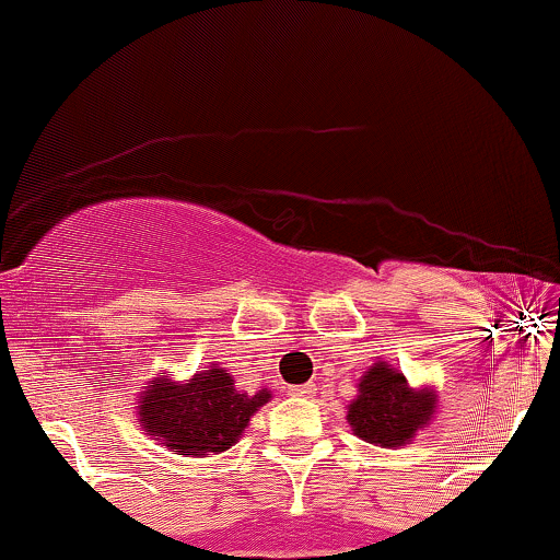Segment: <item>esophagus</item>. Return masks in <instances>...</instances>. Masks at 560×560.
Masks as SVG:
<instances>
[{"label":"esophagus","mask_w":560,"mask_h":560,"mask_svg":"<svg viewBox=\"0 0 560 560\" xmlns=\"http://www.w3.org/2000/svg\"><path fill=\"white\" fill-rule=\"evenodd\" d=\"M292 395H298V398H312L315 395V384H298L292 386Z\"/></svg>","instance_id":"1"}]
</instances>
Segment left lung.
<instances>
[{
    "label": "left lung",
    "mask_w": 560,
    "mask_h": 560,
    "mask_svg": "<svg viewBox=\"0 0 560 560\" xmlns=\"http://www.w3.org/2000/svg\"><path fill=\"white\" fill-rule=\"evenodd\" d=\"M433 415V392H415L406 375L386 362L373 364L359 381V398L348 406V422L370 445L400 447Z\"/></svg>",
    "instance_id": "8db88e82"
}]
</instances>
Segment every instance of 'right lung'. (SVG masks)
Returning a JSON list of instances; mask_svg holds the SVG:
<instances>
[{
    "label": "right lung",
    "instance_id": "1",
    "mask_svg": "<svg viewBox=\"0 0 560 560\" xmlns=\"http://www.w3.org/2000/svg\"><path fill=\"white\" fill-rule=\"evenodd\" d=\"M268 400V389L237 392L226 370L212 368L187 384L154 378L138 409L149 436H160L179 456H207L229 451L243 436L250 415Z\"/></svg>",
    "mask_w": 560,
    "mask_h": 560
}]
</instances>
